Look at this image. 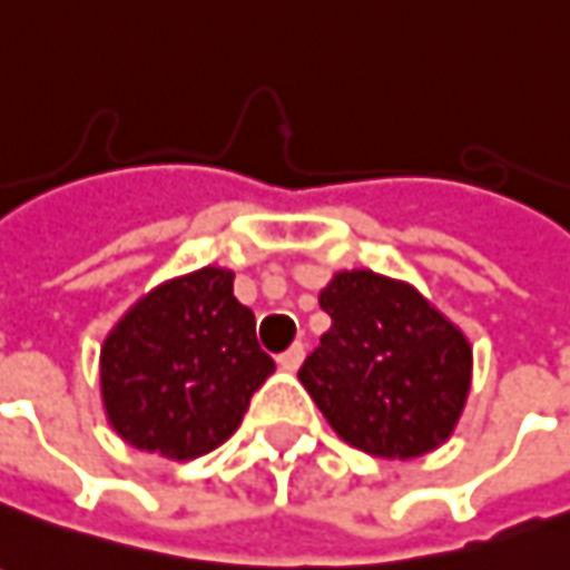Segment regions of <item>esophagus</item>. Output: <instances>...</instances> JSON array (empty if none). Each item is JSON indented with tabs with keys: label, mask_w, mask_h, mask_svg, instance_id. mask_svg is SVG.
Returning a JSON list of instances; mask_svg holds the SVG:
<instances>
[{
	"label": "esophagus",
	"mask_w": 570,
	"mask_h": 570,
	"mask_svg": "<svg viewBox=\"0 0 570 570\" xmlns=\"http://www.w3.org/2000/svg\"><path fill=\"white\" fill-rule=\"evenodd\" d=\"M301 363H304V344L297 341V344H292L288 351L278 356V366L285 368V372H297L301 368Z\"/></svg>",
	"instance_id": "1"
}]
</instances>
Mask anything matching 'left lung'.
I'll list each match as a JSON object with an SVG mask.
<instances>
[{
    "label": "left lung",
    "instance_id": "8db88e82",
    "mask_svg": "<svg viewBox=\"0 0 570 570\" xmlns=\"http://www.w3.org/2000/svg\"><path fill=\"white\" fill-rule=\"evenodd\" d=\"M332 316L297 379L344 443L419 459L450 441L472 387V344L410 282L344 269L320 292Z\"/></svg>",
    "mask_w": 570,
    "mask_h": 570
}]
</instances>
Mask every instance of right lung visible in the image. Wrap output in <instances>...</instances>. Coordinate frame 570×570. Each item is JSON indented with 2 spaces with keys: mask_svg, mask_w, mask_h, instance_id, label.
Returning a JSON list of instances; mask_svg holds the SVG:
<instances>
[{
  "mask_svg": "<svg viewBox=\"0 0 570 570\" xmlns=\"http://www.w3.org/2000/svg\"><path fill=\"white\" fill-rule=\"evenodd\" d=\"M233 282L223 266L167 278L108 332L98 356L101 403L129 446L173 462L217 450L276 372Z\"/></svg>",
  "mask_w": 570,
  "mask_h": 570,
  "instance_id": "add662e5",
  "label": "right lung"
}]
</instances>
